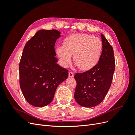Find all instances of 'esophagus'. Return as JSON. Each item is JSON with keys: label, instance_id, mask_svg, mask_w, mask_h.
<instances>
[{"label": "esophagus", "instance_id": "34e87169", "mask_svg": "<svg viewBox=\"0 0 135 135\" xmlns=\"http://www.w3.org/2000/svg\"><path fill=\"white\" fill-rule=\"evenodd\" d=\"M69 76L70 78L74 77V73H73L72 71H69Z\"/></svg>", "mask_w": 135, "mask_h": 135}]
</instances>
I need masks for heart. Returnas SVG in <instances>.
I'll list each match as a JSON object with an SVG mask.
<instances>
[{
    "label": "heart",
    "instance_id": "b5f03b06",
    "mask_svg": "<svg viewBox=\"0 0 135 135\" xmlns=\"http://www.w3.org/2000/svg\"><path fill=\"white\" fill-rule=\"evenodd\" d=\"M103 49L101 40L96 36L85 34H74L69 35L63 41V46L56 48V53L61 65L68 66L73 60L78 68L87 71L99 62Z\"/></svg>",
    "mask_w": 135,
    "mask_h": 135
}]
</instances>
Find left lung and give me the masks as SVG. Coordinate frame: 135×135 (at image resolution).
I'll use <instances>...</instances> for the list:
<instances>
[{
    "instance_id": "8db88e82",
    "label": "left lung",
    "mask_w": 135,
    "mask_h": 135,
    "mask_svg": "<svg viewBox=\"0 0 135 135\" xmlns=\"http://www.w3.org/2000/svg\"><path fill=\"white\" fill-rule=\"evenodd\" d=\"M103 51L99 62L90 70L76 73V87L74 99L81 107L92 108L100 104L111 86L115 70L113 49L103 34H101Z\"/></svg>"
}]
</instances>
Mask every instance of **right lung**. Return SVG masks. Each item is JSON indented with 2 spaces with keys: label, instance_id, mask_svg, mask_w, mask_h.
I'll use <instances>...</instances> for the list:
<instances>
[{
  "label": "right lung",
  "instance_id": "right-lung-1",
  "mask_svg": "<svg viewBox=\"0 0 135 135\" xmlns=\"http://www.w3.org/2000/svg\"><path fill=\"white\" fill-rule=\"evenodd\" d=\"M56 30H40L23 48L19 65L20 85L28 104L42 108L54 99L58 85L68 70L57 64L55 44L61 36Z\"/></svg>",
  "mask_w": 135,
  "mask_h": 135
}]
</instances>
